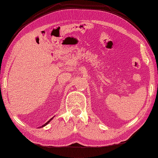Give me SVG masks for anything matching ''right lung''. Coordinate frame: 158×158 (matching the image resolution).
<instances>
[{
  "label": "right lung",
  "instance_id": "1",
  "mask_svg": "<svg viewBox=\"0 0 158 158\" xmlns=\"http://www.w3.org/2000/svg\"><path fill=\"white\" fill-rule=\"evenodd\" d=\"M53 118H51V119L49 120V121H47V123H45V124H44L43 125H42V127H44V126H45V125H47L48 123H49V122H50L51 121H52V120L53 119Z\"/></svg>",
  "mask_w": 158,
  "mask_h": 158
}]
</instances>
